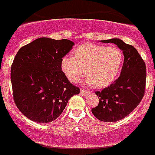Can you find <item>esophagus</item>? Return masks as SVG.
Instances as JSON below:
<instances>
[{"instance_id": "obj_1", "label": "esophagus", "mask_w": 155, "mask_h": 155, "mask_svg": "<svg viewBox=\"0 0 155 155\" xmlns=\"http://www.w3.org/2000/svg\"><path fill=\"white\" fill-rule=\"evenodd\" d=\"M80 94L82 95V96H87L89 94V92L88 91H86V90H84V89H80Z\"/></svg>"}]
</instances>
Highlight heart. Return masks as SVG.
Returning <instances> with one entry per match:
<instances>
[{"mask_svg": "<svg viewBox=\"0 0 155 155\" xmlns=\"http://www.w3.org/2000/svg\"><path fill=\"white\" fill-rule=\"evenodd\" d=\"M73 55L62 58L61 67L65 75L75 83L86 73V84L97 88L110 84L119 75L124 62L120 49L93 43L80 45Z\"/></svg>", "mask_w": 155, "mask_h": 155, "instance_id": "b5f03b06", "label": "heart"}]
</instances>
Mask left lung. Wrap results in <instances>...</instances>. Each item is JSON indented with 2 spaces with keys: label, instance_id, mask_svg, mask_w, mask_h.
<instances>
[{
  "label": "left lung",
  "instance_id": "left-lung-1",
  "mask_svg": "<svg viewBox=\"0 0 155 155\" xmlns=\"http://www.w3.org/2000/svg\"><path fill=\"white\" fill-rule=\"evenodd\" d=\"M101 42L116 45L123 51L124 60L120 77L101 92H95L99 104L92 109V113L103 122H116L128 115L143 97L146 64L137 50L120 39L113 38Z\"/></svg>",
  "mask_w": 155,
  "mask_h": 155
}]
</instances>
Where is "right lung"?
Listing matches in <instances>:
<instances>
[{
	"label": "right lung",
	"mask_w": 155,
	"mask_h": 155,
	"mask_svg": "<svg viewBox=\"0 0 155 155\" xmlns=\"http://www.w3.org/2000/svg\"><path fill=\"white\" fill-rule=\"evenodd\" d=\"M67 39L41 37L23 46L11 66L13 96L20 111L36 123H49L62 114L68 100L80 93L61 67L62 58L72 49Z\"/></svg>",
	"instance_id": "add662e5"
}]
</instances>
